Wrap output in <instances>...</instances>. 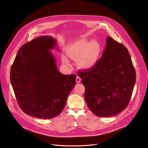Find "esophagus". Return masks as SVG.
Returning a JSON list of instances; mask_svg holds the SVG:
<instances>
[{"label": "esophagus", "instance_id": "esophagus-1", "mask_svg": "<svg viewBox=\"0 0 148 148\" xmlns=\"http://www.w3.org/2000/svg\"><path fill=\"white\" fill-rule=\"evenodd\" d=\"M81 78H80L79 76H77V78H76V82H77V83H79V82H81Z\"/></svg>", "mask_w": 148, "mask_h": 148}]
</instances>
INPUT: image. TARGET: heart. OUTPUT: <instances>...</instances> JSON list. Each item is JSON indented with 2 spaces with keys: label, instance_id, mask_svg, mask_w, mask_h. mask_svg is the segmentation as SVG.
<instances>
[{
  "label": "heart",
  "instance_id": "b5f03b06",
  "mask_svg": "<svg viewBox=\"0 0 148 148\" xmlns=\"http://www.w3.org/2000/svg\"><path fill=\"white\" fill-rule=\"evenodd\" d=\"M102 52V47L97 40H86L77 41L67 49L68 56L73 60H77V65L83 69L92 68L98 61ZM64 64L69 65V61L65 56H62Z\"/></svg>",
  "mask_w": 148,
  "mask_h": 148
}]
</instances>
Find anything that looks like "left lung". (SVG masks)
Masks as SVG:
<instances>
[{"label": "left lung", "mask_w": 148, "mask_h": 148, "mask_svg": "<svg viewBox=\"0 0 148 148\" xmlns=\"http://www.w3.org/2000/svg\"><path fill=\"white\" fill-rule=\"evenodd\" d=\"M97 64L78 76L85 87L84 98L89 109L99 117L115 115L130 101L136 81V73L129 52L112 37Z\"/></svg>", "instance_id": "1"}]
</instances>
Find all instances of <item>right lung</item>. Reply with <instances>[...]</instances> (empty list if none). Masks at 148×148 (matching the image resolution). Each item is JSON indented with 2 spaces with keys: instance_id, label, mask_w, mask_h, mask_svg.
I'll list each match as a JSON object with an SVG mask.
<instances>
[{
  "instance_id": "obj_1",
  "label": "right lung",
  "mask_w": 148,
  "mask_h": 148,
  "mask_svg": "<svg viewBox=\"0 0 148 148\" xmlns=\"http://www.w3.org/2000/svg\"><path fill=\"white\" fill-rule=\"evenodd\" d=\"M57 41L46 36L33 39L20 48L10 70V82L17 103L25 114L50 119L64 109L75 85L76 75H66L57 69L50 50Z\"/></svg>"
}]
</instances>
